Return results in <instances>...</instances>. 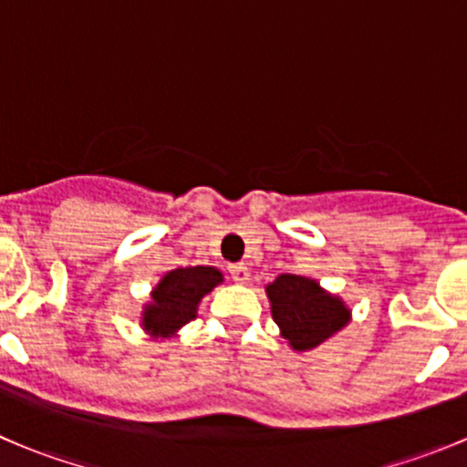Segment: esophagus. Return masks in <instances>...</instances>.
<instances>
[{
	"label": "esophagus",
	"instance_id": "34e87169",
	"mask_svg": "<svg viewBox=\"0 0 467 467\" xmlns=\"http://www.w3.org/2000/svg\"><path fill=\"white\" fill-rule=\"evenodd\" d=\"M230 275H233V280L237 282V285H246L251 273H248V268L244 266V264H233V266H230Z\"/></svg>",
	"mask_w": 467,
	"mask_h": 467
}]
</instances>
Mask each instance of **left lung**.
<instances>
[{"label":"left lung","mask_w":467,"mask_h":467,"mask_svg":"<svg viewBox=\"0 0 467 467\" xmlns=\"http://www.w3.org/2000/svg\"><path fill=\"white\" fill-rule=\"evenodd\" d=\"M273 321L294 350H314L350 321V309L341 298L321 289L303 275H277L266 286Z\"/></svg>","instance_id":"obj_1"}]
</instances>
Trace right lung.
Masks as SVG:
<instances>
[{
	"label": "right lung",
	"instance_id": "1",
	"mask_svg": "<svg viewBox=\"0 0 467 467\" xmlns=\"http://www.w3.org/2000/svg\"><path fill=\"white\" fill-rule=\"evenodd\" d=\"M223 282L219 268H173L150 291V303L142 312V327L150 337H171L182 325L196 318L203 296Z\"/></svg>",
	"mask_w": 467,
	"mask_h": 467
}]
</instances>
